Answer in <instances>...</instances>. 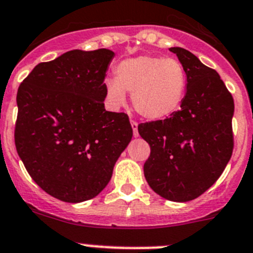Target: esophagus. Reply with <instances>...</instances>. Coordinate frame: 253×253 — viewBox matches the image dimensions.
<instances>
[{
	"instance_id": "34e87169",
	"label": "esophagus",
	"mask_w": 253,
	"mask_h": 253,
	"mask_svg": "<svg viewBox=\"0 0 253 253\" xmlns=\"http://www.w3.org/2000/svg\"><path fill=\"white\" fill-rule=\"evenodd\" d=\"M130 124H131V128H133L134 136H138L139 135V133H138V123H136L135 120H130Z\"/></svg>"
}]
</instances>
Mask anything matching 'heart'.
Masks as SVG:
<instances>
[{"mask_svg":"<svg viewBox=\"0 0 253 253\" xmlns=\"http://www.w3.org/2000/svg\"><path fill=\"white\" fill-rule=\"evenodd\" d=\"M115 76L105 81L110 104L119 107L126 100L125 92L133 93L134 109L149 120L174 114L186 93V71L176 58L138 56L124 59L115 68Z\"/></svg>","mask_w":253,"mask_h":253,"instance_id":"heart-1","label":"heart"}]
</instances>
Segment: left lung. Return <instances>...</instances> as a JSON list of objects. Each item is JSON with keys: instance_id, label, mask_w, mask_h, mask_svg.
I'll list each match as a JSON object with an SVG mask.
<instances>
[{"instance_id": "1", "label": "left lung", "mask_w": 253, "mask_h": 253, "mask_svg": "<svg viewBox=\"0 0 253 253\" xmlns=\"http://www.w3.org/2000/svg\"><path fill=\"white\" fill-rule=\"evenodd\" d=\"M184 66L186 94L177 112L141 123L138 130L150 145L144 164L149 186L161 197L186 203L210 189L233 151V98L217 72L191 52L170 48Z\"/></svg>"}]
</instances>
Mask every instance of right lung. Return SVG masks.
I'll use <instances>...</instances> for the list:
<instances>
[{"instance_id":"obj_1","label":"right lung","mask_w":253,"mask_h":253,"mask_svg":"<svg viewBox=\"0 0 253 253\" xmlns=\"http://www.w3.org/2000/svg\"><path fill=\"white\" fill-rule=\"evenodd\" d=\"M113 57L69 50L37 64L17 92V153L33 181L64 203L97 196L133 136L128 114L104 108Z\"/></svg>"}]
</instances>
